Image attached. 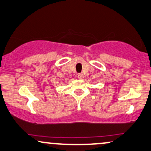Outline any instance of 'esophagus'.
I'll return each instance as SVG.
<instances>
[{
  "label": "esophagus",
  "instance_id": "esophagus-1",
  "mask_svg": "<svg viewBox=\"0 0 151 151\" xmlns=\"http://www.w3.org/2000/svg\"><path fill=\"white\" fill-rule=\"evenodd\" d=\"M78 78H79V79H82L83 78H84V75H83L82 74H78Z\"/></svg>",
  "mask_w": 151,
  "mask_h": 151
}]
</instances>
